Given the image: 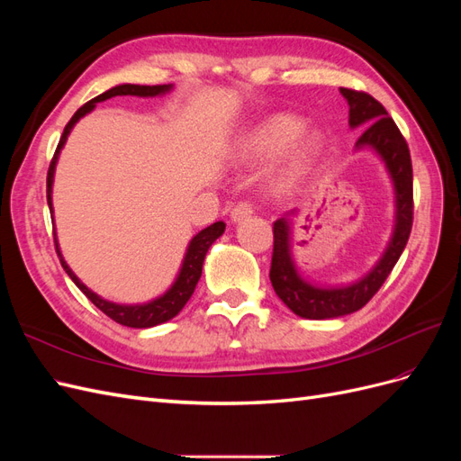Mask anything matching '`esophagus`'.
<instances>
[{"mask_svg": "<svg viewBox=\"0 0 461 461\" xmlns=\"http://www.w3.org/2000/svg\"><path fill=\"white\" fill-rule=\"evenodd\" d=\"M252 213H254V205L249 203V202H240V203H236V205L232 207L230 219H232L234 222H239V221L248 219Z\"/></svg>", "mask_w": 461, "mask_h": 461, "instance_id": "esophagus-1", "label": "esophagus"}]
</instances>
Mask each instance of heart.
Instances as JSON below:
<instances>
[{"label":"heart","mask_w":461,"mask_h":461,"mask_svg":"<svg viewBox=\"0 0 461 461\" xmlns=\"http://www.w3.org/2000/svg\"><path fill=\"white\" fill-rule=\"evenodd\" d=\"M302 131V121L294 115H273L259 122L249 132L240 146V158L246 163L267 161L278 151L285 149ZM317 140L313 136H305L300 142L292 144L288 149L285 163L278 171V180L283 185H290L303 173L305 165L315 153Z\"/></svg>","instance_id":"obj_1"}]
</instances>
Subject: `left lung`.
Returning a JSON list of instances; mask_svg holds the SVG:
<instances>
[{"instance_id": "left-lung-1", "label": "left lung", "mask_w": 461, "mask_h": 461, "mask_svg": "<svg viewBox=\"0 0 461 461\" xmlns=\"http://www.w3.org/2000/svg\"><path fill=\"white\" fill-rule=\"evenodd\" d=\"M340 94L350 105V119H348L350 127H366L364 134L357 138L356 148H373L384 161L393 178L396 192V225L386 252L369 275L350 286L321 288L303 281L292 261L288 215H294V212L273 222L271 285L276 296L303 319H334L364 308L394 269L408 244L413 225V171L406 138L373 95L350 88H340Z\"/></svg>"}]
</instances>
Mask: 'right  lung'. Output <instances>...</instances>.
Segmentation results:
<instances>
[{"label": "right lung", "instance_id": "1", "mask_svg": "<svg viewBox=\"0 0 461 461\" xmlns=\"http://www.w3.org/2000/svg\"><path fill=\"white\" fill-rule=\"evenodd\" d=\"M169 90H171V85H158V86L121 85V86L111 88V90H107V92H104L100 95H95L94 100L86 102L85 105H82L77 111V113L71 117V121L67 122L61 140L58 144V149H55L53 159L50 163V169H48V205H50V213H53V207H51V185H53L55 163H58L59 151H61V148H63V144L67 140L68 132H71V129L75 127V122L80 117H85L86 113H90V111L95 107V104L105 102V100H109V97H115V95L153 97V95H159V94H165V92H169ZM222 232H225V222L217 221V222H213V225H209L207 229L200 230L196 236H194V239L188 244L186 256H185V261H183V267H180V273L176 276V281L173 283V286L167 290L163 296L151 300L148 303H140V305H121V303L107 302V300L100 298L97 294H94V292L88 286H85V285L78 281V276L65 263V259H63V256L59 252L58 239H55V236H53V240H55V249H58V256H59V261L63 265L65 273L73 278V283L82 292H85L86 298L95 305L97 310H102L107 317L113 319L115 323H119V325L132 327V329H148V327H156L159 323H165V321L173 319L180 310L185 308L186 302L194 294V288H196L200 276H202V267H203V259H205L207 249H209V246H212L219 239Z\"/></svg>", "mask_w": 461, "mask_h": 461}]
</instances>
